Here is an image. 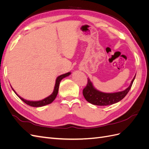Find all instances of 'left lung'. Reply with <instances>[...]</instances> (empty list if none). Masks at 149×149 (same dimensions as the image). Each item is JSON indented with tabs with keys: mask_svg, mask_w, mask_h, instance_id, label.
Listing matches in <instances>:
<instances>
[{
	"mask_svg": "<svg viewBox=\"0 0 149 149\" xmlns=\"http://www.w3.org/2000/svg\"><path fill=\"white\" fill-rule=\"evenodd\" d=\"M135 74L129 87L124 91L116 93H104L99 91L95 87L89 78L88 79V84L83 91V96L88 102L96 106H109L117 103L121 101L127 95L132 87V83L136 78Z\"/></svg>",
	"mask_w": 149,
	"mask_h": 149,
	"instance_id": "8db88e82",
	"label": "left lung"
}]
</instances>
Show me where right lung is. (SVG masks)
<instances>
[{
	"mask_svg": "<svg viewBox=\"0 0 149 149\" xmlns=\"http://www.w3.org/2000/svg\"><path fill=\"white\" fill-rule=\"evenodd\" d=\"M71 72H68V73H66L65 74H61L59 76H58L56 79L55 81V87H54V89H53V93L50 94V95L48 96V97H45L42 100H39V101H29V100H26L24 99L23 97H22L21 96H20L19 94H18L14 89H13L12 87V89L14 93L16 94V95L19 97L22 101H23L25 103H26V104H28L30 106H32V107H42L44 106H46L49 104L52 103L54 100H55V98L57 96L58 93V89H59V86H60V83L61 82V81L67 77V76H68L71 74Z\"/></svg>",
	"mask_w": 149,
	"mask_h": 149,
	"instance_id": "obj_1",
	"label": "right lung"
}]
</instances>
